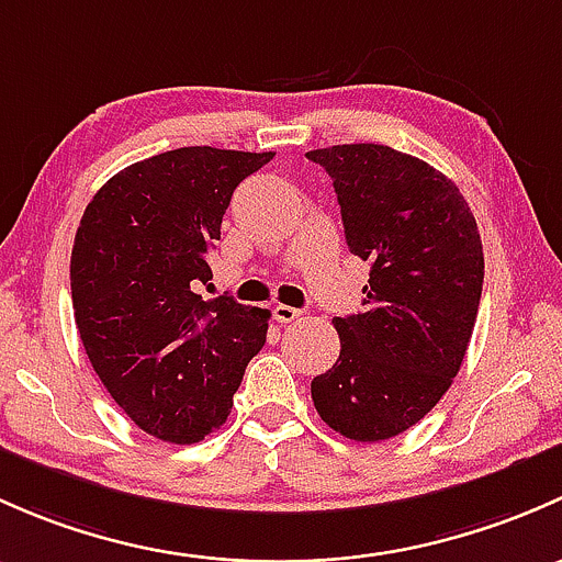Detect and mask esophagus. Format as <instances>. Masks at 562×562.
Here are the masks:
<instances>
[{"label":"esophagus","mask_w":562,"mask_h":562,"mask_svg":"<svg viewBox=\"0 0 562 562\" xmlns=\"http://www.w3.org/2000/svg\"><path fill=\"white\" fill-rule=\"evenodd\" d=\"M273 316H276V322H281V324H292V322H297L300 316H303V311H300V308H292V305H276V308H273Z\"/></svg>","instance_id":"obj_1"}]
</instances>
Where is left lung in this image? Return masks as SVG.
Segmentation results:
<instances>
[{
    "label": "left lung",
    "mask_w": 562,
    "mask_h": 562,
    "mask_svg": "<svg viewBox=\"0 0 562 562\" xmlns=\"http://www.w3.org/2000/svg\"><path fill=\"white\" fill-rule=\"evenodd\" d=\"M305 156L333 178L349 251L370 262L366 311L333 319L340 355L311 397L340 436L386 441L432 411L462 366L484 283L476 218L443 172L390 146Z\"/></svg>",
    "instance_id": "left-lung-1"
}]
</instances>
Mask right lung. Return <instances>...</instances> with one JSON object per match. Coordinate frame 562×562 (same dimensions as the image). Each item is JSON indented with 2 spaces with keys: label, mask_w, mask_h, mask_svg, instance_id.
Masks as SVG:
<instances>
[{
  "label": "right lung",
  "mask_w": 562,
  "mask_h": 562,
  "mask_svg": "<svg viewBox=\"0 0 562 562\" xmlns=\"http://www.w3.org/2000/svg\"><path fill=\"white\" fill-rule=\"evenodd\" d=\"M189 146L135 161L86 205L69 283L80 340L115 403L148 436L196 443L222 427L268 308L202 300L205 254L243 178L273 159Z\"/></svg>",
  "instance_id": "add662e5"
}]
</instances>
